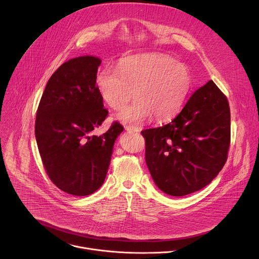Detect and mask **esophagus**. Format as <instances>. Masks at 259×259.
Returning a JSON list of instances; mask_svg holds the SVG:
<instances>
[{"label": "esophagus", "instance_id": "obj_1", "mask_svg": "<svg viewBox=\"0 0 259 259\" xmlns=\"http://www.w3.org/2000/svg\"><path fill=\"white\" fill-rule=\"evenodd\" d=\"M125 129H126L128 132H136V133L140 132V130H141L140 128H138V127H133V126H126Z\"/></svg>", "mask_w": 259, "mask_h": 259}]
</instances>
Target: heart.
Returning a JSON list of instances; mask_svg holds the SVG:
<instances>
[{"label":"heart","mask_w":259,"mask_h":259,"mask_svg":"<svg viewBox=\"0 0 259 259\" xmlns=\"http://www.w3.org/2000/svg\"><path fill=\"white\" fill-rule=\"evenodd\" d=\"M192 77L182 63L162 55L143 54L125 58L117 70L106 67L97 76V85L105 104L120 110L132 98L136 100L117 114L126 124L138 125L153 116L157 121L174 117L182 108L191 88Z\"/></svg>","instance_id":"b5f03b06"}]
</instances>
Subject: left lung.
Listing matches in <instances>:
<instances>
[{
    "label": "left lung",
    "mask_w": 259,
    "mask_h": 259,
    "mask_svg": "<svg viewBox=\"0 0 259 259\" xmlns=\"http://www.w3.org/2000/svg\"><path fill=\"white\" fill-rule=\"evenodd\" d=\"M141 134L156 186L171 196L198 191L218 176L228 158L231 113L227 97L209 80L171 122Z\"/></svg>",
    "instance_id": "8db88e82"
}]
</instances>
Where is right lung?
Segmentation results:
<instances>
[{"mask_svg": "<svg viewBox=\"0 0 259 259\" xmlns=\"http://www.w3.org/2000/svg\"><path fill=\"white\" fill-rule=\"evenodd\" d=\"M102 61L78 57L62 64L49 79L35 118V138L51 181L62 191L85 196L104 183L116 138L124 127L114 122L93 135L108 117L97 85Z\"/></svg>", "mask_w": 259, "mask_h": 259, "instance_id": "obj_1", "label": "right lung"}]
</instances>
